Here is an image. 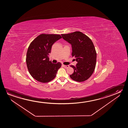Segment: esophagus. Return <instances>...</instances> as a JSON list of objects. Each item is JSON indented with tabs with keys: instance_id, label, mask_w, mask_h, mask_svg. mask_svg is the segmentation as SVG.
Returning a JSON list of instances; mask_svg holds the SVG:
<instances>
[{
	"instance_id": "obj_1",
	"label": "esophagus",
	"mask_w": 128,
	"mask_h": 128,
	"mask_svg": "<svg viewBox=\"0 0 128 128\" xmlns=\"http://www.w3.org/2000/svg\"><path fill=\"white\" fill-rule=\"evenodd\" d=\"M62 66H63V67H64V68H69V65H65L62 64Z\"/></svg>"
}]
</instances>
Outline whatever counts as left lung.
<instances>
[{
	"label": "left lung",
	"mask_w": 128,
	"mask_h": 128,
	"mask_svg": "<svg viewBox=\"0 0 128 128\" xmlns=\"http://www.w3.org/2000/svg\"><path fill=\"white\" fill-rule=\"evenodd\" d=\"M61 36L72 45V55L75 57L77 62L76 66L70 65L74 69V72L70 77L77 82L86 80L92 74L96 64V53L92 41L80 32Z\"/></svg>",
	"instance_id": "obj_1"
}]
</instances>
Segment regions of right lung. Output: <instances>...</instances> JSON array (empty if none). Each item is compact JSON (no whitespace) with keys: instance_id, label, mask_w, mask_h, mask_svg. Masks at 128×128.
Masks as SVG:
<instances>
[{"instance_id":"add662e5","label":"right lung","mask_w":128,"mask_h":128,"mask_svg":"<svg viewBox=\"0 0 128 128\" xmlns=\"http://www.w3.org/2000/svg\"><path fill=\"white\" fill-rule=\"evenodd\" d=\"M61 38L60 34H42L29 45L26 52V66L30 75L37 81L48 82L56 75L61 64L52 63L48 56L53 44Z\"/></svg>"}]
</instances>
